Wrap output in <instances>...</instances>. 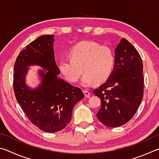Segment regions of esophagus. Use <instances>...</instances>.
<instances>
[{"label":"esophagus","mask_w":159,"mask_h":159,"mask_svg":"<svg viewBox=\"0 0 159 159\" xmlns=\"http://www.w3.org/2000/svg\"><path fill=\"white\" fill-rule=\"evenodd\" d=\"M83 93H84V95H85V96L86 97V98H88L90 96V93L88 90H83Z\"/></svg>","instance_id":"34e87169"}]
</instances>
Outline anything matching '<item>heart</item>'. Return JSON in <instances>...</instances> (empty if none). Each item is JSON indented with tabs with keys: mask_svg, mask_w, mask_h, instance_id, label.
I'll return each mask as SVG.
<instances>
[{
	"mask_svg": "<svg viewBox=\"0 0 159 159\" xmlns=\"http://www.w3.org/2000/svg\"><path fill=\"white\" fill-rule=\"evenodd\" d=\"M70 59H62L58 62V69L67 81L76 83L83 71L85 72L81 85L90 87L96 82L102 83L108 79L114 69L115 56L108 46L98 43L85 41L72 47Z\"/></svg>",
	"mask_w": 159,
	"mask_h": 159,
	"instance_id": "obj_1",
	"label": "heart"
}]
</instances>
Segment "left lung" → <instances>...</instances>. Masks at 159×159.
<instances>
[{"label":"left lung","mask_w":159,"mask_h":159,"mask_svg":"<svg viewBox=\"0 0 159 159\" xmlns=\"http://www.w3.org/2000/svg\"><path fill=\"white\" fill-rule=\"evenodd\" d=\"M143 64L140 55L125 39L115 49L114 69L106 82L94 90L101 99L97 117L102 124L117 128L128 122L143 97Z\"/></svg>","instance_id":"1"}]
</instances>
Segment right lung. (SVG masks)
<instances>
[{"mask_svg":"<svg viewBox=\"0 0 159 159\" xmlns=\"http://www.w3.org/2000/svg\"><path fill=\"white\" fill-rule=\"evenodd\" d=\"M54 35H43L21 51L14 66V88L17 101L29 120L48 133L60 131L69 124L74 107L84 98L79 88L59 77L55 62ZM39 66L41 83L36 88L25 83L29 66Z\"/></svg>","mask_w":159,"mask_h":159,"instance_id":"obj_1","label":"right lung"}]
</instances>
